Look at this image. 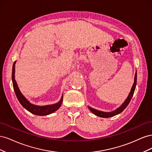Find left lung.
Masks as SVG:
<instances>
[{"label":"left lung","mask_w":152,"mask_h":152,"mask_svg":"<svg viewBox=\"0 0 152 152\" xmlns=\"http://www.w3.org/2000/svg\"><path fill=\"white\" fill-rule=\"evenodd\" d=\"M136 82H137V72L136 71L135 76H134V83H133V85L132 86V88L131 89V92L129 93V94L126 99L124 101V102L121 104V106H120V107L117 108L116 110H113V111H112V112H107L100 111V110L94 109L93 108L89 107V106H88V108H89V110L93 114L96 115V116H98L99 117H103V118L112 117L115 115H118L119 113H121L122 112L124 111V110L127 107L129 103H130V101H131V98H132V96H133V94H134V93L135 88L136 86Z\"/></svg>","instance_id":"8db88e82"}]
</instances>
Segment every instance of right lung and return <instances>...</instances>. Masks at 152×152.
I'll return each mask as SVG.
<instances>
[{
    "instance_id": "add662e5",
    "label": "right lung",
    "mask_w": 152,
    "mask_h": 152,
    "mask_svg": "<svg viewBox=\"0 0 152 152\" xmlns=\"http://www.w3.org/2000/svg\"><path fill=\"white\" fill-rule=\"evenodd\" d=\"M16 61L13 63L12 66V81L13 84V88L15 90V94L16 95V97L19 101V102L21 103V104L23 107L26 110H28L30 113H33L36 115H40V116H44L48 115L50 113H53L54 112H56L58 110L61 106L62 102H63V94L59 102L55 104H48V105H44V106H39L36 105L33 103H30L29 101L27 99L24 95L23 94L18 87V86L17 84V82L15 80V64Z\"/></svg>"
}]
</instances>
